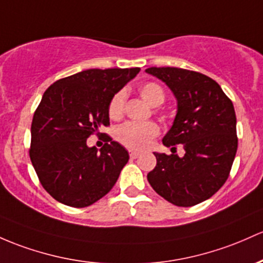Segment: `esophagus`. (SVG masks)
Here are the masks:
<instances>
[{"mask_svg":"<svg viewBox=\"0 0 263 263\" xmlns=\"http://www.w3.org/2000/svg\"><path fill=\"white\" fill-rule=\"evenodd\" d=\"M140 156V152L138 151H129V157L131 158H137Z\"/></svg>","mask_w":263,"mask_h":263,"instance_id":"esophagus-1","label":"esophagus"}]
</instances>
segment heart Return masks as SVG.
I'll list each match as a JSON object with an SVG mask.
<instances>
[{"mask_svg":"<svg viewBox=\"0 0 263 263\" xmlns=\"http://www.w3.org/2000/svg\"><path fill=\"white\" fill-rule=\"evenodd\" d=\"M140 95L148 105L157 107L162 105L164 101V91L158 83L147 82L140 87ZM126 92L118 91L108 105V115L112 120H118L122 117L125 111ZM160 132V128L155 122H126L116 129V138L118 142L129 148L141 149L151 142Z\"/></svg>","mask_w":263,"mask_h":263,"instance_id":"b5f03b06","label":"heart"}]
</instances>
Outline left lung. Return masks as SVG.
<instances>
[{"label": "left lung", "instance_id": "1", "mask_svg": "<svg viewBox=\"0 0 263 263\" xmlns=\"http://www.w3.org/2000/svg\"><path fill=\"white\" fill-rule=\"evenodd\" d=\"M147 73L168 86L177 100L174 125L162 142L172 155L158 154L147 175L161 197L180 207L209 200L223 186L237 152L232 101L217 82L200 72L177 67H149ZM181 143L185 155L173 152Z\"/></svg>", "mask_w": 263, "mask_h": 263}]
</instances>
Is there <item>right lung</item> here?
<instances>
[{
	"label": "right lung",
	"instance_id": "add662e5",
	"mask_svg": "<svg viewBox=\"0 0 263 263\" xmlns=\"http://www.w3.org/2000/svg\"><path fill=\"white\" fill-rule=\"evenodd\" d=\"M138 72V67L92 68L46 89L31 125L30 158L56 201L87 207L115 186L128 152L109 136L100 151L87 146V138L109 125V101Z\"/></svg>",
	"mask_w": 263,
	"mask_h": 263
}]
</instances>
